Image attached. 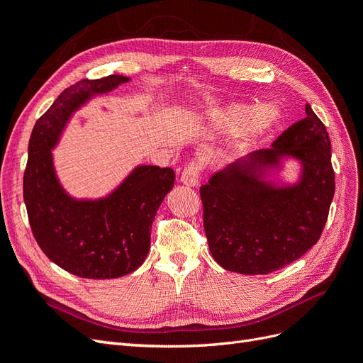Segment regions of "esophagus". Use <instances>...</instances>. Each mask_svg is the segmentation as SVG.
I'll return each instance as SVG.
<instances>
[{"label": "esophagus", "mask_w": 363, "mask_h": 363, "mask_svg": "<svg viewBox=\"0 0 363 363\" xmlns=\"http://www.w3.org/2000/svg\"><path fill=\"white\" fill-rule=\"evenodd\" d=\"M200 169H201V164L199 160H192L188 163V167H186L182 172V177L180 182L186 186H194L199 184V179H200Z\"/></svg>", "instance_id": "esophagus-1"}]
</instances>
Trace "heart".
Instances as JSON below:
<instances>
[{
	"label": "heart",
	"instance_id": "heart-1",
	"mask_svg": "<svg viewBox=\"0 0 363 363\" xmlns=\"http://www.w3.org/2000/svg\"><path fill=\"white\" fill-rule=\"evenodd\" d=\"M211 119L219 127L242 128L247 139H256L272 128L280 119V108L267 103L262 106H230L221 111H212Z\"/></svg>",
	"mask_w": 363,
	"mask_h": 363
}]
</instances>
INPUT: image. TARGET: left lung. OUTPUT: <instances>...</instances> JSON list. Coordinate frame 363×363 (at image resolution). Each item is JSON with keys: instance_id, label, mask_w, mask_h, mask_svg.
<instances>
[{"instance_id": "obj_1", "label": "left lung", "mask_w": 363, "mask_h": 363, "mask_svg": "<svg viewBox=\"0 0 363 363\" xmlns=\"http://www.w3.org/2000/svg\"><path fill=\"white\" fill-rule=\"evenodd\" d=\"M286 158L301 163V179L268 181ZM200 195L208 250L224 269L255 276L289 265L318 242L335 195L325 125L306 104V116L271 148L213 174Z\"/></svg>"}]
</instances>
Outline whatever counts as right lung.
<instances>
[{"label": "right lung", "mask_w": 363, "mask_h": 363, "mask_svg": "<svg viewBox=\"0 0 363 363\" xmlns=\"http://www.w3.org/2000/svg\"><path fill=\"white\" fill-rule=\"evenodd\" d=\"M130 82L124 75L82 80L65 89L35 124L24 172L33 236L45 256L77 277L118 279L136 271L150 251L151 225L172 189L171 168L138 164L103 199H74L54 168L56 148L72 115L96 95Z\"/></svg>", "instance_id": "1"}]
</instances>
